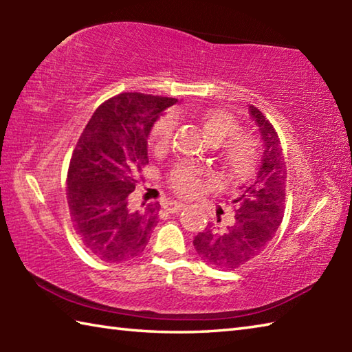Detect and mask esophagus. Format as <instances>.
Segmentation results:
<instances>
[{"label": "esophagus", "instance_id": "1", "mask_svg": "<svg viewBox=\"0 0 352 352\" xmlns=\"http://www.w3.org/2000/svg\"><path fill=\"white\" fill-rule=\"evenodd\" d=\"M183 208H184V205L180 204V201H166L164 204V210L168 212H172V214L180 212Z\"/></svg>", "mask_w": 352, "mask_h": 352}]
</instances>
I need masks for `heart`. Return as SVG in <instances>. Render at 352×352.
<instances>
[{
    "label": "heart",
    "mask_w": 352,
    "mask_h": 352,
    "mask_svg": "<svg viewBox=\"0 0 352 352\" xmlns=\"http://www.w3.org/2000/svg\"><path fill=\"white\" fill-rule=\"evenodd\" d=\"M200 126L212 144H219V158L233 175H247L259 158V141L253 135L241 132V124L223 109H208L200 113ZM175 118L166 115L153 124L151 141L157 151L168 148L174 138ZM169 186L183 197H192L204 188L201 172L183 164L170 172Z\"/></svg>",
    "instance_id": "1"
}]
</instances>
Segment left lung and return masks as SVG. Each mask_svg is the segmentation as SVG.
Segmentation results:
<instances>
[{"label": "left lung", "mask_w": 352, "mask_h": 352, "mask_svg": "<svg viewBox=\"0 0 352 352\" xmlns=\"http://www.w3.org/2000/svg\"><path fill=\"white\" fill-rule=\"evenodd\" d=\"M264 141V155L252 182L239 188L241 195L231 204L234 220L230 225H208L194 237V248L204 262L220 270H234L261 254L283 222L285 210V169L281 141L269 119L248 107Z\"/></svg>", "instance_id": "left-lung-1"}]
</instances>
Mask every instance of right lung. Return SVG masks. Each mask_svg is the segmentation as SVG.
<instances>
[{
  "mask_svg": "<svg viewBox=\"0 0 352 352\" xmlns=\"http://www.w3.org/2000/svg\"><path fill=\"white\" fill-rule=\"evenodd\" d=\"M174 98L121 93L105 100L83 129L71 157L67 200L74 231L98 259L118 264L140 256L158 223L160 204L129 206L148 164L147 138Z\"/></svg>",
  "mask_w": 352,
  "mask_h": 352,
  "instance_id": "right-lung-1",
  "label": "right lung"
}]
</instances>
